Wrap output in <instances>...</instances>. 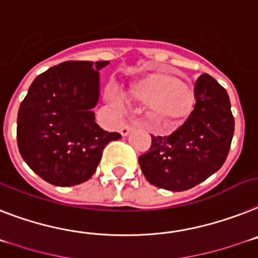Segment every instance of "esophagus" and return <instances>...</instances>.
<instances>
[{
  "instance_id": "obj_1",
  "label": "esophagus",
  "mask_w": 258,
  "mask_h": 258,
  "mask_svg": "<svg viewBox=\"0 0 258 258\" xmlns=\"http://www.w3.org/2000/svg\"><path fill=\"white\" fill-rule=\"evenodd\" d=\"M131 131H133V127H131V125H123L122 128H120V134H122V136H127Z\"/></svg>"
}]
</instances>
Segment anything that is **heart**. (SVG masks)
<instances>
[{
    "mask_svg": "<svg viewBox=\"0 0 258 258\" xmlns=\"http://www.w3.org/2000/svg\"><path fill=\"white\" fill-rule=\"evenodd\" d=\"M128 98L148 106L151 115L165 122L166 127L185 120L194 106L191 88L164 72H152L134 80L128 86Z\"/></svg>",
    "mask_w": 258,
    "mask_h": 258,
    "instance_id": "obj_1",
    "label": "heart"
}]
</instances>
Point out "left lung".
<instances>
[{
	"label": "left lung",
	"mask_w": 258,
	"mask_h": 258,
	"mask_svg": "<svg viewBox=\"0 0 258 258\" xmlns=\"http://www.w3.org/2000/svg\"><path fill=\"white\" fill-rule=\"evenodd\" d=\"M196 105L181 127L168 136H153L139 157L149 183L183 191L203 182L222 168L232 142L235 119L226 89L209 75L194 86Z\"/></svg>",
	"instance_id": "8db88e82"
}]
</instances>
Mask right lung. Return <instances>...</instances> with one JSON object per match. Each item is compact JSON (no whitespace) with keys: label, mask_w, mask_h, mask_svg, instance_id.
I'll list each match as a JSON object with an SVG mask.
<instances>
[{"label":"right lung","mask_w":258,"mask_h":258,"mask_svg":"<svg viewBox=\"0 0 258 258\" xmlns=\"http://www.w3.org/2000/svg\"><path fill=\"white\" fill-rule=\"evenodd\" d=\"M109 61H64L39 75L19 106L17 142L26 164L55 186L85 182L118 133L96 123L99 71Z\"/></svg>","instance_id":"add662e5"}]
</instances>
